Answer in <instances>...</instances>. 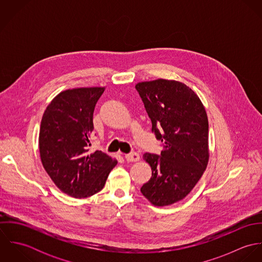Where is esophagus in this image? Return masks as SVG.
<instances>
[{"mask_svg": "<svg viewBox=\"0 0 262 262\" xmlns=\"http://www.w3.org/2000/svg\"><path fill=\"white\" fill-rule=\"evenodd\" d=\"M125 159L129 162H136L140 159L138 153L136 152H132V153H129V154H125Z\"/></svg>", "mask_w": 262, "mask_h": 262, "instance_id": "1", "label": "esophagus"}]
</instances>
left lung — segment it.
<instances>
[{
	"mask_svg": "<svg viewBox=\"0 0 262 262\" xmlns=\"http://www.w3.org/2000/svg\"><path fill=\"white\" fill-rule=\"evenodd\" d=\"M162 142L160 156L145 153L152 170L142 194L155 207L185 199L196 185L209 161V123L198 95L184 82L158 78L135 85Z\"/></svg>",
	"mask_w": 262,
	"mask_h": 262,
	"instance_id": "8db88e82",
	"label": "left lung"
}]
</instances>
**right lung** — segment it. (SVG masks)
I'll return each mask as SVG.
<instances>
[{
    "label": "right lung",
    "mask_w": 262,
    "mask_h": 262,
    "mask_svg": "<svg viewBox=\"0 0 262 262\" xmlns=\"http://www.w3.org/2000/svg\"><path fill=\"white\" fill-rule=\"evenodd\" d=\"M105 86L59 93L42 116L39 152L42 165L62 192L76 199L100 191L117 159L97 150L89 153L95 106Z\"/></svg>",
    "instance_id": "right-lung-1"
}]
</instances>
